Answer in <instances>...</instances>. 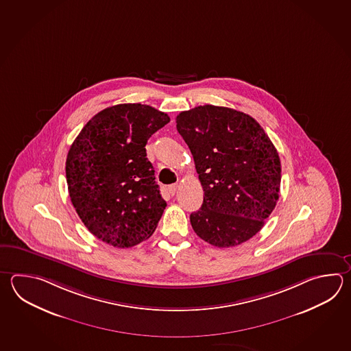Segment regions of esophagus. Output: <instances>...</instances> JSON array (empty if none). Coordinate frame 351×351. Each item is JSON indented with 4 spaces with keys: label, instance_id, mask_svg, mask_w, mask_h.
<instances>
[{
    "label": "esophagus",
    "instance_id": "1",
    "mask_svg": "<svg viewBox=\"0 0 351 351\" xmlns=\"http://www.w3.org/2000/svg\"><path fill=\"white\" fill-rule=\"evenodd\" d=\"M178 189H179V185H178V184H173L171 186L167 187V191H169V193H170L171 196H173V195L176 193V191H178Z\"/></svg>",
    "mask_w": 351,
    "mask_h": 351
}]
</instances>
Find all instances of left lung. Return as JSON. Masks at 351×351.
Wrapping results in <instances>:
<instances>
[{
    "label": "left lung",
    "instance_id": "8db88e82",
    "mask_svg": "<svg viewBox=\"0 0 351 351\" xmlns=\"http://www.w3.org/2000/svg\"><path fill=\"white\" fill-rule=\"evenodd\" d=\"M176 129L193 154L204 189L190 215L193 231L217 247L247 241L279 200L281 164L264 129L234 108L204 105L182 111Z\"/></svg>",
    "mask_w": 351,
    "mask_h": 351
}]
</instances>
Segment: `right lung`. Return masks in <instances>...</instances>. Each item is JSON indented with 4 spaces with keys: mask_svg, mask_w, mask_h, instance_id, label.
I'll use <instances>...</instances> for the list:
<instances>
[{
    "mask_svg": "<svg viewBox=\"0 0 351 351\" xmlns=\"http://www.w3.org/2000/svg\"><path fill=\"white\" fill-rule=\"evenodd\" d=\"M167 122L149 105L121 104L95 114L72 143L66 160L72 205L104 243L131 247L156 229L166 201L145 146Z\"/></svg>",
    "mask_w": 351,
    "mask_h": 351,
    "instance_id": "obj_1",
    "label": "right lung"
}]
</instances>
